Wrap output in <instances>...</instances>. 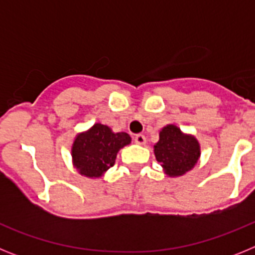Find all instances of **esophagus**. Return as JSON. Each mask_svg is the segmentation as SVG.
<instances>
[{
	"instance_id": "obj_1",
	"label": "esophagus",
	"mask_w": 255,
	"mask_h": 255,
	"mask_svg": "<svg viewBox=\"0 0 255 255\" xmlns=\"http://www.w3.org/2000/svg\"><path fill=\"white\" fill-rule=\"evenodd\" d=\"M134 140L136 144H140V145H143V144H145L147 139H145V136H144L143 134H136L135 135Z\"/></svg>"
}]
</instances>
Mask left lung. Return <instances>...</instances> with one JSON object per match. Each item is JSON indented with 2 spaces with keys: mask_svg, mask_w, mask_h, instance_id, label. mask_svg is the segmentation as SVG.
I'll return each mask as SVG.
<instances>
[{
  "mask_svg": "<svg viewBox=\"0 0 255 255\" xmlns=\"http://www.w3.org/2000/svg\"><path fill=\"white\" fill-rule=\"evenodd\" d=\"M154 154L167 175L180 176L194 167L200 149L197 139L184 135L175 125H167L159 132Z\"/></svg>",
  "mask_w": 255,
  "mask_h": 255,
  "instance_id": "8db88e82",
  "label": "left lung"
}]
</instances>
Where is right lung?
<instances>
[{
	"label": "right lung",
	"instance_id": "right-lung-1",
	"mask_svg": "<svg viewBox=\"0 0 255 255\" xmlns=\"http://www.w3.org/2000/svg\"><path fill=\"white\" fill-rule=\"evenodd\" d=\"M131 138L126 132H112L108 126L96 124L89 131L78 135L73 145V158L79 172L88 177H100L112 167L117 152Z\"/></svg>",
	"mask_w": 255,
	"mask_h": 255
}]
</instances>
